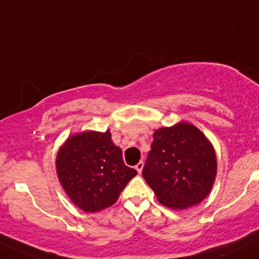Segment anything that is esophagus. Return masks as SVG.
Here are the masks:
<instances>
[{
	"label": "esophagus",
	"instance_id": "esophagus-1",
	"mask_svg": "<svg viewBox=\"0 0 259 259\" xmlns=\"http://www.w3.org/2000/svg\"><path fill=\"white\" fill-rule=\"evenodd\" d=\"M135 168H136V171L139 172V175H140V173L143 172V168H144V162L143 161L139 162V163L135 166Z\"/></svg>",
	"mask_w": 259,
	"mask_h": 259
}]
</instances>
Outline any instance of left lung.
Segmentation results:
<instances>
[{
    "mask_svg": "<svg viewBox=\"0 0 259 259\" xmlns=\"http://www.w3.org/2000/svg\"><path fill=\"white\" fill-rule=\"evenodd\" d=\"M217 171L209 139L195 125L180 121L155 130L143 177L162 205L183 210L206 198Z\"/></svg>",
    "mask_w": 259,
    "mask_h": 259,
    "instance_id": "8db88e82",
    "label": "left lung"
}]
</instances>
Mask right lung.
Segmentation results:
<instances>
[{
    "instance_id": "obj_1",
    "label": "right lung",
    "mask_w": 259,
    "mask_h": 259,
    "mask_svg": "<svg viewBox=\"0 0 259 259\" xmlns=\"http://www.w3.org/2000/svg\"><path fill=\"white\" fill-rule=\"evenodd\" d=\"M55 166L67 197L88 212L112 206L138 175L125 166L120 147L113 144L109 130L71 135L59 149Z\"/></svg>"
}]
</instances>
